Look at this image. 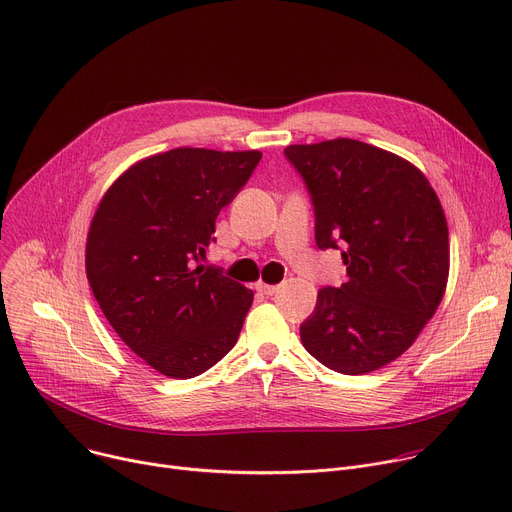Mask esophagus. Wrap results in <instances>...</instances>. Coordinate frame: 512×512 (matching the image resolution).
Here are the masks:
<instances>
[{
	"label": "esophagus",
	"mask_w": 512,
	"mask_h": 512,
	"mask_svg": "<svg viewBox=\"0 0 512 512\" xmlns=\"http://www.w3.org/2000/svg\"><path fill=\"white\" fill-rule=\"evenodd\" d=\"M256 291L262 293V295H274L279 291V285H266V283H258L256 285Z\"/></svg>",
	"instance_id": "obj_1"
}]
</instances>
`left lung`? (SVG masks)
Wrapping results in <instances>:
<instances>
[{"mask_svg": "<svg viewBox=\"0 0 512 512\" xmlns=\"http://www.w3.org/2000/svg\"><path fill=\"white\" fill-rule=\"evenodd\" d=\"M320 250H340L346 283L322 287L301 324L313 359L344 375L396 361L435 316L449 277V229L424 174L355 139L289 145Z\"/></svg>", "mask_w": 512, "mask_h": 512, "instance_id": "8db88e82", "label": "left lung"}]
</instances>
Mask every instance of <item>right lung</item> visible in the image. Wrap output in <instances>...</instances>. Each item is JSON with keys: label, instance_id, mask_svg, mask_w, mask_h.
I'll return each mask as SVG.
<instances>
[{"label": "right lung", "instance_id": "right-lung-1", "mask_svg": "<svg viewBox=\"0 0 512 512\" xmlns=\"http://www.w3.org/2000/svg\"><path fill=\"white\" fill-rule=\"evenodd\" d=\"M260 157L192 147L151 155L108 188L92 219V293L114 332L166 377L201 375L238 342L254 293L201 258Z\"/></svg>", "mask_w": 512, "mask_h": 512}]
</instances>
